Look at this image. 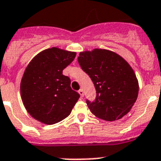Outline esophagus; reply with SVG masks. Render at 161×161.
Listing matches in <instances>:
<instances>
[{
  "label": "esophagus",
  "instance_id": "34e87169",
  "mask_svg": "<svg viewBox=\"0 0 161 161\" xmlns=\"http://www.w3.org/2000/svg\"><path fill=\"white\" fill-rule=\"evenodd\" d=\"M78 93H79L80 95L81 96V97H83V96H84V91H83V90H82V89H80V90H79V91H78Z\"/></svg>",
  "mask_w": 161,
  "mask_h": 161
}]
</instances>
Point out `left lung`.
<instances>
[{
  "label": "left lung",
  "mask_w": 161,
  "mask_h": 161,
  "mask_svg": "<svg viewBox=\"0 0 161 161\" xmlns=\"http://www.w3.org/2000/svg\"><path fill=\"white\" fill-rule=\"evenodd\" d=\"M78 63L95 87L94 101L86 100L90 112L107 121L125 116L138 94V80L130 64L117 53L102 49L80 52Z\"/></svg>",
  "instance_id": "1"
}]
</instances>
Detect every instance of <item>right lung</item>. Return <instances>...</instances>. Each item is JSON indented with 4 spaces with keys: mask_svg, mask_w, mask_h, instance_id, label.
Segmentation results:
<instances>
[{
    "mask_svg": "<svg viewBox=\"0 0 161 161\" xmlns=\"http://www.w3.org/2000/svg\"><path fill=\"white\" fill-rule=\"evenodd\" d=\"M76 53L53 47L39 53L27 65L20 85L22 101L34 119L53 125L69 116L80 94L71 88L63 70Z\"/></svg>",
    "mask_w": 161,
    "mask_h": 161,
    "instance_id": "right-lung-1",
    "label": "right lung"
}]
</instances>
